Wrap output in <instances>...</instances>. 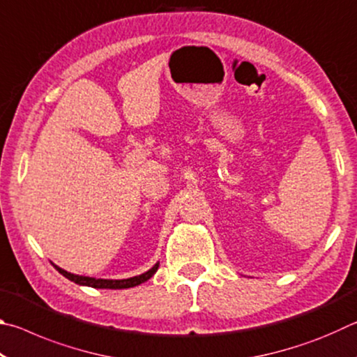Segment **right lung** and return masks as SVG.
<instances>
[{
    "mask_svg": "<svg viewBox=\"0 0 357 357\" xmlns=\"http://www.w3.org/2000/svg\"><path fill=\"white\" fill-rule=\"evenodd\" d=\"M56 271L59 274H63L66 279H69L72 282L78 283V285H84V287H93V288H108V289H123V288H132L140 285V283L149 280L151 277L155 274L157 268H159V263H155L153 268L142 275H135L130 277V279H123V280H107V279H94V277H84V275H75L70 274L68 271H64L61 268L55 266Z\"/></svg>",
    "mask_w": 357,
    "mask_h": 357,
    "instance_id": "add662e5",
    "label": "right lung"
}]
</instances>
